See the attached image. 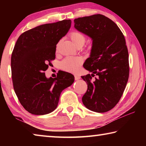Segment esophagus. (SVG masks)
I'll list each match as a JSON object with an SVG mask.
<instances>
[{
    "mask_svg": "<svg viewBox=\"0 0 146 146\" xmlns=\"http://www.w3.org/2000/svg\"><path fill=\"white\" fill-rule=\"evenodd\" d=\"M80 78V77L79 76H76V75H75V80H79V79Z\"/></svg>",
    "mask_w": 146,
    "mask_h": 146,
    "instance_id": "obj_1",
    "label": "esophagus"
}]
</instances>
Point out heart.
Listing matches in <instances>:
<instances>
[{
	"mask_svg": "<svg viewBox=\"0 0 146 146\" xmlns=\"http://www.w3.org/2000/svg\"><path fill=\"white\" fill-rule=\"evenodd\" d=\"M69 36L71 42L78 48L83 46L86 42L84 35L79 31H73L70 34ZM82 63V59L80 57H67L62 62L61 66L64 70L70 72H76Z\"/></svg>",
	"mask_w": 146,
	"mask_h": 146,
	"instance_id": "heart-1",
	"label": "heart"
}]
</instances>
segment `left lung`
<instances>
[{"mask_svg": "<svg viewBox=\"0 0 146 146\" xmlns=\"http://www.w3.org/2000/svg\"><path fill=\"white\" fill-rule=\"evenodd\" d=\"M75 28L92 40L90 57L84 68L91 74L81 77L88 90L84 105L92 111L105 113L120 100L129 78V55L122 31L114 22L100 14L74 20ZM98 76L94 82L92 76Z\"/></svg>", "mask_w": 146, "mask_h": 146, "instance_id": "8db88e82", "label": "left lung"}]
</instances>
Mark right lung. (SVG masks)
I'll use <instances>...</instances> for the list:
<instances>
[{"instance_id": "obj_1", "label": "right lung", "mask_w": 146, "mask_h": 146, "mask_svg": "<svg viewBox=\"0 0 146 146\" xmlns=\"http://www.w3.org/2000/svg\"><path fill=\"white\" fill-rule=\"evenodd\" d=\"M71 24V20L42 24L25 31L16 42L11 58L13 88L22 106L31 114L53 111L62 91L74 82L70 73L58 71L54 78L44 73L55 58L56 45Z\"/></svg>"}]
</instances>
